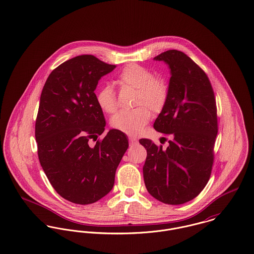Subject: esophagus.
<instances>
[{
    "instance_id": "obj_1",
    "label": "esophagus",
    "mask_w": 254,
    "mask_h": 254,
    "mask_svg": "<svg viewBox=\"0 0 254 254\" xmlns=\"http://www.w3.org/2000/svg\"><path fill=\"white\" fill-rule=\"evenodd\" d=\"M128 139H129V143H130L131 145H133V144H136V138H134V137H128Z\"/></svg>"
}]
</instances>
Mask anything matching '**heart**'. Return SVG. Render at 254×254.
<instances>
[{
	"mask_svg": "<svg viewBox=\"0 0 254 254\" xmlns=\"http://www.w3.org/2000/svg\"><path fill=\"white\" fill-rule=\"evenodd\" d=\"M119 85L136 89L135 105L131 111H121L111 119L114 129L128 135H137L151 120L154 112H160L168 98V85L158 76H153L150 69L136 64L126 65L116 79ZM98 106L102 111L112 114L117 110V101L111 86L102 87L97 95ZM149 108L148 109L147 107Z\"/></svg>",
	"mask_w": 254,
	"mask_h": 254,
	"instance_id": "b5f03b06",
	"label": "heart"
}]
</instances>
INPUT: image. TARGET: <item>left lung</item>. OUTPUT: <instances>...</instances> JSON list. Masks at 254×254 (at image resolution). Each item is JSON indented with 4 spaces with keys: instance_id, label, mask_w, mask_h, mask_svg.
<instances>
[{
    "instance_id": "8db88e82",
    "label": "left lung",
    "mask_w": 254,
    "mask_h": 254,
    "mask_svg": "<svg viewBox=\"0 0 254 254\" xmlns=\"http://www.w3.org/2000/svg\"><path fill=\"white\" fill-rule=\"evenodd\" d=\"M170 68L167 101L156 118V131L171 134L164 150L150 139L139 143L147 150L143 176L156 200L180 205L195 198L206 187L214 163L217 134L215 94L204 70L178 50L154 58Z\"/></svg>"
}]
</instances>
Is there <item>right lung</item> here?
Returning a JSON list of instances; mask_svg holds the SVG:
<instances>
[{"instance_id":"add662e5","label":"right lung","mask_w":254,"mask_h":254,"mask_svg":"<svg viewBox=\"0 0 254 254\" xmlns=\"http://www.w3.org/2000/svg\"><path fill=\"white\" fill-rule=\"evenodd\" d=\"M115 67L93 55L67 60L50 73L40 95L35 132L39 162L57 193L75 204H92L110 192L128 148L117 129L98 140L106 123L95 90Z\"/></svg>"}]
</instances>
